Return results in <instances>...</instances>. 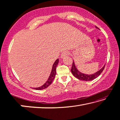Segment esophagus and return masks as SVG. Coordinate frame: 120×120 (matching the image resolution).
Returning <instances> with one entry per match:
<instances>
[{
	"label": "esophagus",
	"instance_id": "34e87169",
	"mask_svg": "<svg viewBox=\"0 0 120 120\" xmlns=\"http://www.w3.org/2000/svg\"><path fill=\"white\" fill-rule=\"evenodd\" d=\"M69 54V52H68V51H65L63 52L62 53L61 55V59H62V58H65V57L67 56V55H68Z\"/></svg>",
	"mask_w": 120,
	"mask_h": 120
}]
</instances>
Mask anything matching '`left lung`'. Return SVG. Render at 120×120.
<instances>
[{"label":"left lung","instance_id":"1","mask_svg":"<svg viewBox=\"0 0 120 120\" xmlns=\"http://www.w3.org/2000/svg\"><path fill=\"white\" fill-rule=\"evenodd\" d=\"M95 27L96 28H97V29L99 30V28H98V27L95 26ZM105 65H106V64H105ZM105 65L103 66L99 71H96V72L94 73V74H84V73H81V71H80L78 70L77 68L76 67L74 61L73 60L72 67H71V72L73 75V76H74L76 78L78 79L79 80H82V81H92V80L95 79H96V78H98V76L101 74V73L102 72V71L105 68Z\"/></svg>","mask_w":120,"mask_h":120}]
</instances>
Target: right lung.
<instances>
[{
	"instance_id": "right-lung-1",
	"label": "right lung",
	"mask_w": 120,
	"mask_h": 120,
	"mask_svg": "<svg viewBox=\"0 0 120 120\" xmlns=\"http://www.w3.org/2000/svg\"><path fill=\"white\" fill-rule=\"evenodd\" d=\"M59 63V59H56V61L54 62V63L53 64V66H52V69L51 74H50V75L49 76V78L45 83L44 85L38 87V88H34L35 89H37V90H42V89H45L49 86L51 85L52 82L53 81V80L55 79V75H56V67L58 64Z\"/></svg>"
}]
</instances>
